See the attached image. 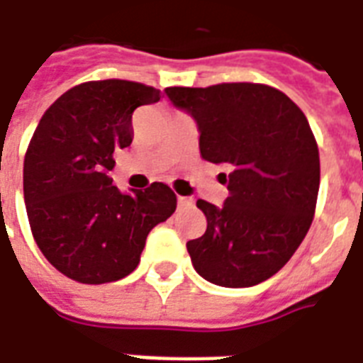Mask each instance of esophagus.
Masks as SVG:
<instances>
[{
	"mask_svg": "<svg viewBox=\"0 0 363 363\" xmlns=\"http://www.w3.org/2000/svg\"><path fill=\"white\" fill-rule=\"evenodd\" d=\"M179 206H181V208H190V206H192V198H186V196H179Z\"/></svg>",
	"mask_w": 363,
	"mask_h": 363,
	"instance_id": "esophagus-1",
	"label": "esophagus"
}]
</instances>
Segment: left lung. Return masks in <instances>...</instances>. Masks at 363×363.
I'll return each instance as SVG.
<instances>
[{"label": "left lung", "instance_id": "obj_1", "mask_svg": "<svg viewBox=\"0 0 363 363\" xmlns=\"http://www.w3.org/2000/svg\"><path fill=\"white\" fill-rule=\"evenodd\" d=\"M165 92L198 123L200 154L225 163L223 208L196 206L208 219L189 240L190 259L206 281L229 289L273 277L304 240L319 192V150L302 109L286 94L256 82Z\"/></svg>", "mask_w": 363, "mask_h": 363}]
</instances>
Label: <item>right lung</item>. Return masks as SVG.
<instances>
[{"label": "right lung", "instance_id": "1", "mask_svg": "<svg viewBox=\"0 0 363 363\" xmlns=\"http://www.w3.org/2000/svg\"><path fill=\"white\" fill-rule=\"evenodd\" d=\"M154 86L90 80L48 107L24 155V203L45 259L82 284L113 283L136 269L146 236L173 216L167 184L121 194L107 173L133 142L136 107L160 101Z\"/></svg>", "mask_w": 363, "mask_h": 363}]
</instances>
